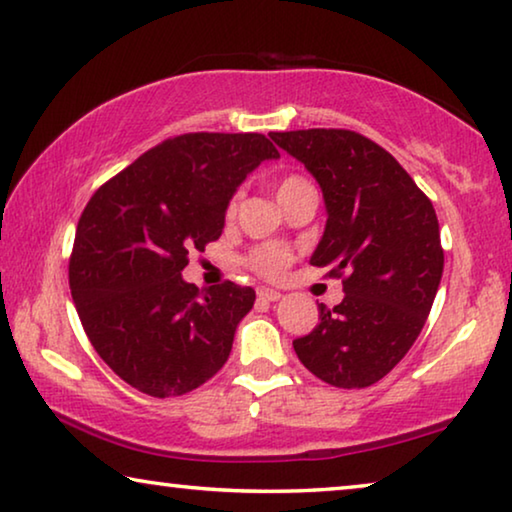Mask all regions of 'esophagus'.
<instances>
[{
  "label": "esophagus",
  "mask_w": 512,
  "mask_h": 512,
  "mask_svg": "<svg viewBox=\"0 0 512 512\" xmlns=\"http://www.w3.org/2000/svg\"><path fill=\"white\" fill-rule=\"evenodd\" d=\"M258 297H261V300H265V302H279L281 300V293L279 290H274V288H258Z\"/></svg>",
  "instance_id": "34e87169"
}]
</instances>
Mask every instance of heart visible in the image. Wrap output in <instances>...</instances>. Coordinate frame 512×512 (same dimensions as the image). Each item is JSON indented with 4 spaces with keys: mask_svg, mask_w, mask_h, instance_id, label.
Instances as JSON below:
<instances>
[{
    "mask_svg": "<svg viewBox=\"0 0 512 512\" xmlns=\"http://www.w3.org/2000/svg\"><path fill=\"white\" fill-rule=\"evenodd\" d=\"M304 183H306V180L300 178V176L283 178V180H279V185H277V196L295 190V187H300ZM290 263H293V254H290V249L283 247V245H277V242L256 247L249 256V265L254 267L258 274H263V277H281Z\"/></svg>",
    "mask_w": 512,
    "mask_h": 512,
    "instance_id": "1",
    "label": "heart"
}]
</instances>
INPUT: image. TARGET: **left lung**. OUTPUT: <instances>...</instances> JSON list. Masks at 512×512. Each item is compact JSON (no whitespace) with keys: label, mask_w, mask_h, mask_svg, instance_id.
Segmentation results:
<instances>
[{"label":"left lung","mask_w":512,"mask_h":512,"mask_svg":"<svg viewBox=\"0 0 512 512\" xmlns=\"http://www.w3.org/2000/svg\"><path fill=\"white\" fill-rule=\"evenodd\" d=\"M316 178L327 210L311 265L343 274V302L293 341L302 364L341 389L371 387L412 348L444 272L435 208L396 157L350 130L272 132Z\"/></svg>","instance_id":"8db88e82"}]
</instances>
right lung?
I'll return each instance as SVG.
<instances>
[{
	"label": "right lung",
	"mask_w": 512,
	"mask_h": 512,
	"mask_svg": "<svg viewBox=\"0 0 512 512\" xmlns=\"http://www.w3.org/2000/svg\"><path fill=\"white\" fill-rule=\"evenodd\" d=\"M256 132H194L162 141L91 196L80 217L68 279L82 327L100 359L141 393L183 396L231 355L249 286L196 288L187 254L224 231L245 178L277 160Z\"/></svg>",
	"instance_id": "1"
}]
</instances>
